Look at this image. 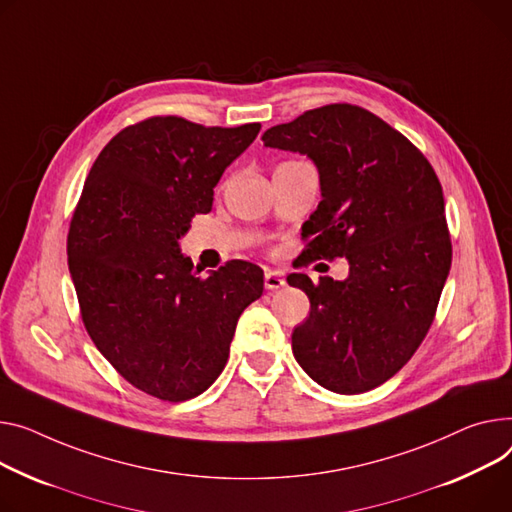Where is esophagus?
I'll list each match as a JSON object with an SVG mask.
<instances>
[{"label":"esophagus","instance_id":"obj_1","mask_svg":"<svg viewBox=\"0 0 512 512\" xmlns=\"http://www.w3.org/2000/svg\"><path fill=\"white\" fill-rule=\"evenodd\" d=\"M263 282H265V290H280L286 284L280 271H265Z\"/></svg>","mask_w":512,"mask_h":512}]
</instances>
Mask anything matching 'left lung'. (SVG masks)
I'll list each match as a JSON object with an SVG mask.
<instances>
[{"instance_id": "8db88e82", "label": "left lung", "mask_w": 512, "mask_h": 512, "mask_svg": "<svg viewBox=\"0 0 512 512\" xmlns=\"http://www.w3.org/2000/svg\"><path fill=\"white\" fill-rule=\"evenodd\" d=\"M261 140L306 154L319 170L323 199L302 226L304 261L350 263L344 282L288 276L311 300L292 331L294 358L333 393L379 387L420 348L451 269L434 168L405 135L348 102L306 111Z\"/></svg>"}]
</instances>
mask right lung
<instances>
[{
	"label": "right lung",
	"mask_w": 512,
	"mask_h": 512,
	"mask_svg": "<svg viewBox=\"0 0 512 512\" xmlns=\"http://www.w3.org/2000/svg\"><path fill=\"white\" fill-rule=\"evenodd\" d=\"M259 129L150 117L121 129L84 183L67 234L84 327L127 383L162 401L220 377L238 317L263 292L257 265L236 259L201 278L179 249Z\"/></svg>",
	"instance_id": "add662e5"
}]
</instances>
